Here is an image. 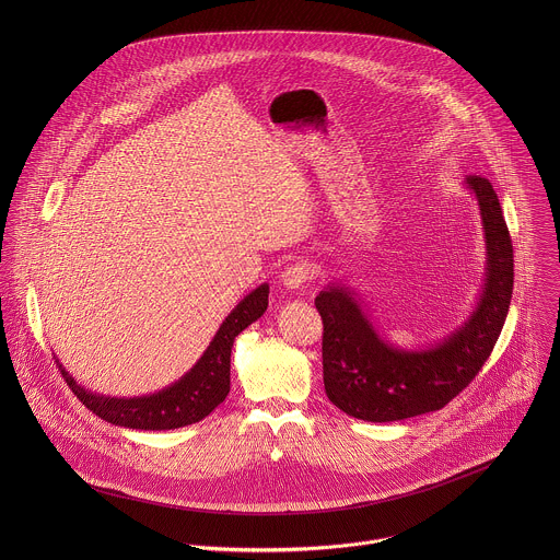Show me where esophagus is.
<instances>
[{"instance_id":"esophagus-1","label":"esophagus","mask_w":560,"mask_h":560,"mask_svg":"<svg viewBox=\"0 0 560 560\" xmlns=\"http://www.w3.org/2000/svg\"><path fill=\"white\" fill-rule=\"evenodd\" d=\"M311 265L308 262H295L291 267H287L282 271V284L289 289V291H298L302 289L308 280H311Z\"/></svg>"}]
</instances>
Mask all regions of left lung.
I'll use <instances>...</instances> for the list:
<instances>
[{
  "label": "left lung",
  "instance_id": "8db88e82",
  "mask_svg": "<svg viewBox=\"0 0 560 560\" xmlns=\"http://www.w3.org/2000/svg\"><path fill=\"white\" fill-rule=\"evenodd\" d=\"M479 205L485 280L472 313L427 347L386 340L358 293L329 282L315 300L323 319L325 395L345 413L369 422H395L444 407L489 358L513 295V245L491 183L468 176Z\"/></svg>",
  "mask_w": 560,
  "mask_h": 560
}]
</instances>
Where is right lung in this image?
<instances>
[{"label":"right lung","instance_id":"add662e5","mask_svg":"<svg viewBox=\"0 0 560 560\" xmlns=\"http://www.w3.org/2000/svg\"><path fill=\"white\" fill-rule=\"evenodd\" d=\"M269 284L256 287L222 320L198 362L174 384L142 397H107L92 393L58 360V369L78 399L98 418L127 429L167 431L194 424L209 416L231 393V353L241 331L267 311Z\"/></svg>","mask_w":560,"mask_h":560}]
</instances>
